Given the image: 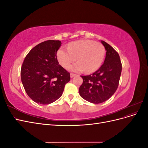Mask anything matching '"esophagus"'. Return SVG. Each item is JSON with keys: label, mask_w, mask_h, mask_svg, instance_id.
<instances>
[{"label": "esophagus", "mask_w": 148, "mask_h": 148, "mask_svg": "<svg viewBox=\"0 0 148 148\" xmlns=\"http://www.w3.org/2000/svg\"><path fill=\"white\" fill-rule=\"evenodd\" d=\"M76 75H77L75 74V73H70V77H71V78H73V77H75V76H76Z\"/></svg>", "instance_id": "obj_1"}]
</instances>
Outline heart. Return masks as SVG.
I'll list each match as a JSON object with an SVG mask.
<instances>
[{
    "label": "heart",
    "instance_id": "b5f03b06",
    "mask_svg": "<svg viewBox=\"0 0 148 148\" xmlns=\"http://www.w3.org/2000/svg\"><path fill=\"white\" fill-rule=\"evenodd\" d=\"M105 56V49L100 42L92 40L82 39L71 42L67 49L60 48L57 52L59 64L67 68L77 60L78 62L69 66V69L76 72L86 70L88 73L96 71L101 66Z\"/></svg>",
    "mask_w": 148,
    "mask_h": 148
}]
</instances>
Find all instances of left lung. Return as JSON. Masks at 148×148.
Returning a JSON list of instances; mask_svg holds the SVG:
<instances>
[{
	"label": "left lung",
	"mask_w": 148,
	"mask_h": 148,
	"mask_svg": "<svg viewBox=\"0 0 148 148\" xmlns=\"http://www.w3.org/2000/svg\"><path fill=\"white\" fill-rule=\"evenodd\" d=\"M106 56L100 68L91 75L81 76L83 83L79 92L84 100L99 104L108 100L117 90L122 72V63L118 52L104 41Z\"/></svg>",
	"instance_id": "obj_1"
}]
</instances>
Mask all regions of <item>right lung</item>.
<instances>
[{"mask_svg": "<svg viewBox=\"0 0 148 148\" xmlns=\"http://www.w3.org/2000/svg\"><path fill=\"white\" fill-rule=\"evenodd\" d=\"M60 41L48 40L28 52L21 68V79L28 96L41 104L52 103L62 95L70 74L60 65L57 52Z\"/></svg>", "mask_w": 148, "mask_h": 148, "instance_id": "add662e5", "label": "right lung"}]
</instances>
